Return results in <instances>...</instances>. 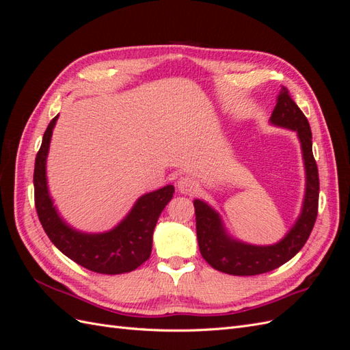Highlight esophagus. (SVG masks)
<instances>
[{
	"instance_id": "34e87169",
	"label": "esophagus",
	"mask_w": 350,
	"mask_h": 350,
	"mask_svg": "<svg viewBox=\"0 0 350 350\" xmlns=\"http://www.w3.org/2000/svg\"><path fill=\"white\" fill-rule=\"evenodd\" d=\"M198 184L191 176H181L176 181V188L181 194H193L197 189Z\"/></svg>"
}]
</instances>
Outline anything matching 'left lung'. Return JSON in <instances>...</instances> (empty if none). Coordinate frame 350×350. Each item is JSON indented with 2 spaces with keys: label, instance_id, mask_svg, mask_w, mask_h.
I'll list each match as a JSON object with an SVG mask.
<instances>
[{
  "label": "left lung",
  "instance_id": "8db88e82",
  "mask_svg": "<svg viewBox=\"0 0 350 350\" xmlns=\"http://www.w3.org/2000/svg\"><path fill=\"white\" fill-rule=\"evenodd\" d=\"M270 124L298 134L305 167V196L301 213L293 226L279 242L254 245L232 237L220 215L203 200H194L196 228L200 252L211 267L234 276H256L288 262L299 252L310 238L319 213V169L312 154L310 122L298 108L286 88H282Z\"/></svg>",
  "mask_w": 350,
  "mask_h": 350
}]
</instances>
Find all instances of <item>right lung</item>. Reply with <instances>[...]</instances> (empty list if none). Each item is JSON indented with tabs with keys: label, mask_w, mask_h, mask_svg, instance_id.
<instances>
[{
	"label": "right lung",
	"mask_w": 350,
	"mask_h": 350,
	"mask_svg": "<svg viewBox=\"0 0 350 350\" xmlns=\"http://www.w3.org/2000/svg\"><path fill=\"white\" fill-rule=\"evenodd\" d=\"M58 115L48 125L35 161V204L42 228L52 243L74 262L102 274H121L135 270L149 260L153 230L175 188L166 185L137 198L133 208L115 228L90 234L70 226L61 217L48 188L46 159Z\"/></svg>",
	"instance_id": "right-lung-1"
}]
</instances>
